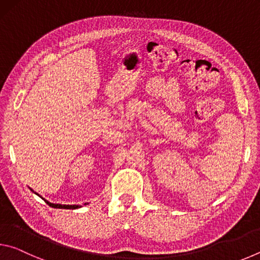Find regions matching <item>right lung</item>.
<instances>
[{"label": "right lung", "instance_id": "right-lung-1", "mask_svg": "<svg viewBox=\"0 0 260 260\" xmlns=\"http://www.w3.org/2000/svg\"><path fill=\"white\" fill-rule=\"evenodd\" d=\"M30 189V188H29ZM30 190H32L35 195H38V196H40L39 195V193H37L35 192L33 189H30ZM41 197V196H40ZM41 199L46 202V203L49 205V206H51V208H55V209H72V210H76V209H79V208H81V205H63V204H55V203H50L49 201H47L46 199H43V197H41ZM86 204H88V203H85L83 205H86Z\"/></svg>", "mask_w": 260, "mask_h": 260}]
</instances>
